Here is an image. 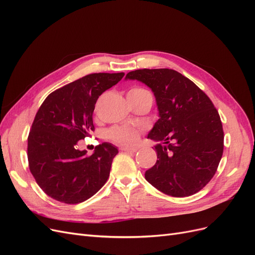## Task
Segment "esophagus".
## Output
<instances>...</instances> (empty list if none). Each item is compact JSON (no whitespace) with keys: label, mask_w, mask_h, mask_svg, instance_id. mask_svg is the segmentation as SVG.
<instances>
[{"label":"esophagus","mask_w":255,"mask_h":255,"mask_svg":"<svg viewBox=\"0 0 255 255\" xmlns=\"http://www.w3.org/2000/svg\"><path fill=\"white\" fill-rule=\"evenodd\" d=\"M121 151H127V152H136L138 150L137 146H126V145H121L120 146Z\"/></svg>","instance_id":"34e87169"}]
</instances>
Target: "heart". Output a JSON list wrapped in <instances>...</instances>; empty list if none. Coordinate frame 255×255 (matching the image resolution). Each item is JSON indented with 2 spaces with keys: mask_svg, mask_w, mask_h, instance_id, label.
<instances>
[{
  "mask_svg": "<svg viewBox=\"0 0 255 255\" xmlns=\"http://www.w3.org/2000/svg\"><path fill=\"white\" fill-rule=\"evenodd\" d=\"M146 92L149 91H146L143 88L135 87L133 89H130L128 95H140V94H146ZM138 135H139V129L137 128L128 127V126L114 128L110 130V134H109L112 140L119 143H123V144H130L135 142L138 138Z\"/></svg>",
  "mask_w": 255,
  "mask_h": 255,
  "instance_id": "b5f03b06",
  "label": "heart"
}]
</instances>
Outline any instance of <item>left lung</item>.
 Here are the masks:
<instances>
[{
    "label": "left lung",
    "instance_id": "obj_1",
    "mask_svg": "<svg viewBox=\"0 0 255 255\" xmlns=\"http://www.w3.org/2000/svg\"><path fill=\"white\" fill-rule=\"evenodd\" d=\"M150 87L159 119L148 134L158 141L155 165L144 173L154 187L172 197L201 190L215 175L223 153L220 116L211 99L172 69H139L127 74Z\"/></svg>",
    "mask_w": 255,
    "mask_h": 255
}]
</instances>
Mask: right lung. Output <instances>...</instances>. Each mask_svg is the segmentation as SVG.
<instances>
[{
  "label": "right lung",
  "instance_id": "obj_1",
  "mask_svg": "<svg viewBox=\"0 0 255 255\" xmlns=\"http://www.w3.org/2000/svg\"><path fill=\"white\" fill-rule=\"evenodd\" d=\"M125 73H92L50 94L38 110L27 138L29 170L39 187L56 201L76 204L102 188L118 149L109 142L91 155L78 141L95 130L98 98Z\"/></svg>",
  "mask_w": 255,
  "mask_h": 255
}]
</instances>
